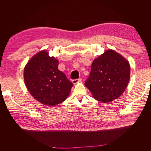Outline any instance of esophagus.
<instances>
[{
	"label": "esophagus",
	"instance_id": "34e87169",
	"mask_svg": "<svg viewBox=\"0 0 151 151\" xmlns=\"http://www.w3.org/2000/svg\"><path fill=\"white\" fill-rule=\"evenodd\" d=\"M81 80L82 79L81 78L78 79H74V80H72V83H73V84H76L77 83H79V82H81Z\"/></svg>",
	"mask_w": 151,
	"mask_h": 151
}]
</instances>
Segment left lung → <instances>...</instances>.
<instances>
[{
  "label": "left lung",
  "instance_id": "8db88e82",
  "mask_svg": "<svg viewBox=\"0 0 151 151\" xmlns=\"http://www.w3.org/2000/svg\"><path fill=\"white\" fill-rule=\"evenodd\" d=\"M130 76V63L112 49L95 58L85 86L98 101L109 103L124 93Z\"/></svg>",
  "mask_w": 151,
  "mask_h": 151
}]
</instances>
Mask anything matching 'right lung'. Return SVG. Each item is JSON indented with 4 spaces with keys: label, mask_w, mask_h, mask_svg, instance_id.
I'll return each mask as SVG.
<instances>
[{
    "label": "right lung",
    "mask_w": 151,
    "mask_h": 151,
    "mask_svg": "<svg viewBox=\"0 0 151 151\" xmlns=\"http://www.w3.org/2000/svg\"><path fill=\"white\" fill-rule=\"evenodd\" d=\"M58 65L57 59L50 57L43 50L31 58L24 68L27 89L36 101L46 106H53L64 101L73 86Z\"/></svg>",
    "instance_id": "add662e5"
}]
</instances>
